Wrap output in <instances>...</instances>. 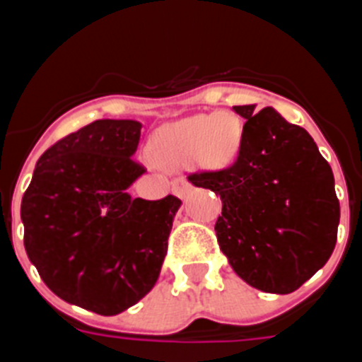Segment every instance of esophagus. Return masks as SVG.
I'll return each instance as SVG.
<instances>
[{"label":"esophagus","mask_w":362,"mask_h":362,"mask_svg":"<svg viewBox=\"0 0 362 362\" xmlns=\"http://www.w3.org/2000/svg\"><path fill=\"white\" fill-rule=\"evenodd\" d=\"M190 190L192 187L185 179H175L174 183H172V192H174V196H177L179 199H185L190 194Z\"/></svg>","instance_id":"34e87169"}]
</instances>
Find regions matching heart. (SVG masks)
<instances>
[{
    "mask_svg": "<svg viewBox=\"0 0 362 362\" xmlns=\"http://www.w3.org/2000/svg\"><path fill=\"white\" fill-rule=\"evenodd\" d=\"M243 127L232 112H210L165 124L152 141V158L163 168L196 161L204 168H226L238 158Z\"/></svg>",
    "mask_w": 362,
    "mask_h": 362,
    "instance_id": "1",
    "label": "heart"
}]
</instances>
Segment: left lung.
Segmentation results:
<instances>
[{
  "instance_id": "8db88e82",
  "label": "left lung",
  "mask_w": 362,
  "mask_h": 362,
  "mask_svg": "<svg viewBox=\"0 0 362 362\" xmlns=\"http://www.w3.org/2000/svg\"><path fill=\"white\" fill-rule=\"evenodd\" d=\"M233 112L246 119L238 161L188 181L221 196L216 233L232 270L261 292L292 293L335 248L334 174L312 136L276 108Z\"/></svg>"
}]
</instances>
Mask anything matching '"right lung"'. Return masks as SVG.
Listing matches in <instances>:
<instances>
[{
  "label": "right lung",
  "mask_w": 362,
  "mask_h": 362,
  "mask_svg": "<svg viewBox=\"0 0 362 362\" xmlns=\"http://www.w3.org/2000/svg\"><path fill=\"white\" fill-rule=\"evenodd\" d=\"M143 124L98 119L37 159L21 199L25 250L59 299L99 315L141 300L161 274L181 201L132 197Z\"/></svg>",
  "instance_id": "1"
}]
</instances>
